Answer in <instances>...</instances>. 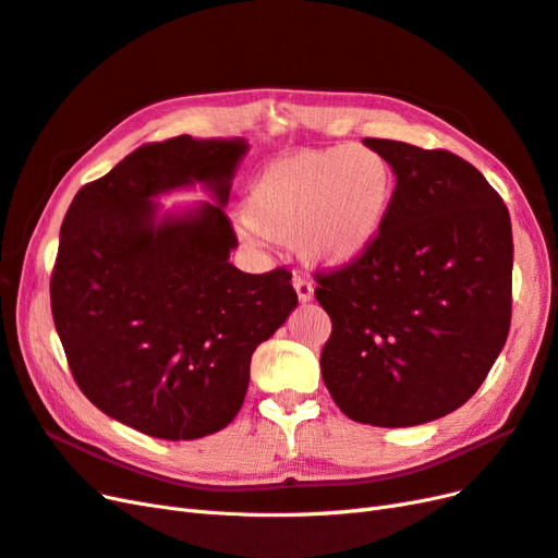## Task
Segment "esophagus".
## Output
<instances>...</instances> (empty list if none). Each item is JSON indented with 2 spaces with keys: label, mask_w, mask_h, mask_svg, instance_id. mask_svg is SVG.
<instances>
[{
  "label": "esophagus",
  "mask_w": 558,
  "mask_h": 558,
  "mask_svg": "<svg viewBox=\"0 0 558 558\" xmlns=\"http://www.w3.org/2000/svg\"><path fill=\"white\" fill-rule=\"evenodd\" d=\"M294 290H296V296L301 304H308V301H313V282H308L306 278H294Z\"/></svg>",
  "instance_id": "1"
}]
</instances>
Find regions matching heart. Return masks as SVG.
Here are the masks:
<instances>
[{
    "mask_svg": "<svg viewBox=\"0 0 558 558\" xmlns=\"http://www.w3.org/2000/svg\"><path fill=\"white\" fill-rule=\"evenodd\" d=\"M395 194L397 174L380 151L353 145L306 149L259 172L243 201V215L259 233L294 243L304 262L339 268L374 247ZM252 229H243L247 243H254Z\"/></svg>",
    "mask_w": 558,
    "mask_h": 558,
    "instance_id": "heart-1",
    "label": "heart"
}]
</instances>
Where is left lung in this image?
I'll return each instance as SVG.
<instances>
[{"label":"left lung","mask_w":558,"mask_h":558,"mask_svg":"<svg viewBox=\"0 0 558 558\" xmlns=\"http://www.w3.org/2000/svg\"><path fill=\"white\" fill-rule=\"evenodd\" d=\"M397 174L388 225L350 266L317 276L331 317L320 369L348 418L437 421L480 390L512 317V221L484 174L444 149L362 140Z\"/></svg>","instance_id":"1"}]
</instances>
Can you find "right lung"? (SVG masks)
I'll return each mask as SVG.
<instances>
[{"label": "right lung", "instance_id": "1", "mask_svg": "<svg viewBox=\"0 0 558 558\" xmlns=\"http://www.w3.org/2000/svg\"><path fill=\"white\" fill-rule=\"evenodd\" d=\"M250 145L180 135L135 149L78 189L60 227L51 308L76 386L109 418L201 439L241 411L250 360L296 308L292 274L252 276L225 215ZM198 185L213 204L166 211Z\"/></svg>", "mask_w": 558, "mask_h": 558}]
</instances>
